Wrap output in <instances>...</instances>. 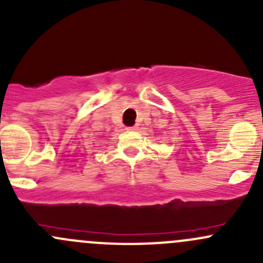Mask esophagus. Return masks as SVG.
<instances>
[{
    "instance_id": "1",
    "label": "esophagus",
    "mask_w": 263,
    "mask_h": 263,
    "mask_svg": "<svg viewBox=\"0 0 263 263\" xmlns=\"http://www.w3.org/2000/svg\"><path fill=\"white\" fill-rule=\"evenodd\" d=\"M137 128H139V127H137V124H135V126H132V127H127V129H129V131H136Z\"/></svg>"
}]
</instances>
